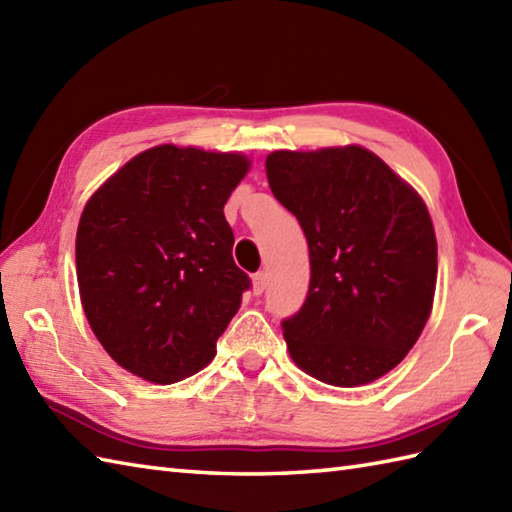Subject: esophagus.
I'll return each instance as SVG.
<instances>
[{"mask_svg": "<svg viewBox=\"0 0 512 512\" xmlns=\"http://www.w3.org/2000/svg\"><path fill=\"white\" fill-rule=\"evenodd\" d=\"M264 290H266V273L264 270H259V273L253 275V292L255 295H262Z\"/></svg>", "mask_w": 512, "mask_h": 512, "instance_id": "34e87169", "label": "esophagus"}]
</instances>
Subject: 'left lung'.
I'll list each match as a JSON object with an SVG mask.
<instances>
[{
    "mask_svg": "<svg viewBox=\"0 0 512 512\" xmlns=\"http://www.w3.org/2000/svg\"><path fill=\"white\" fill-rule=\"evenodd\" d=\"M270 191L310 248V288L284 339L303 372L336 387L394 369L427 323L438 244L420 195L358 145L273 151Z\"/></svg>",
    "mask_w": 512,
    "mask_h": 512,
    "instance_id": "8db88e82",
    "label": "left lung"
}]
</instances>
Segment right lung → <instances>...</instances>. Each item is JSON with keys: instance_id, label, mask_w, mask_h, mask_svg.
I'll use <instances>...</instances> for the list:
<instances>
[{"instance_id": "1", "label": "right lung", "mask_w": 512, "mask_h": 512, "mask_svg": "<svg viewBox=\"0 0 512 512\" xmlns=\"http://www.w3.org/2000/svg\"><path fill=\"white\" fill-rule=\"evenodd\" d=\"M242 154L158 145L88 200L76 231V279L90 328L114 361L149 383L198 374L250 279L233 262L228 195Z\"/></svg>"}]
</instances>
